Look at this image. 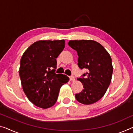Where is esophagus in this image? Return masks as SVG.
I'll return each mask as SVG.
<instances>
[{
  "label": "esophagus",
  "mask_w": 133,
  "mask_h": 133,
  "mask_svg": "<svg viewBox=\"0 0 133 133\" xmlns=\"http://www.w3.org/2000/svg\"><path fill=\"white\" fill-rule=\"evenodd\" d=\"M69 79H70V80L71 81H74L75 80V77H74V76H70L69 77Z\"/></svg>",
  "instance_id": "34e87169"
}]
</instances>
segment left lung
Wrapping results in <instances>:
<instances>
[{
	"label": "left lung",
	"mask_w": 133,
	"mask_h": 133,
	"mask_svg": "<svg viewBox=\"0 0 133 133\" xmlns=\"http://www.w3.org/2000/svg\"><path fill=\"white\" fill-rule=\"evenodd\" d=\"M68 45L77 52L79 68L87 70L83 77L77 78L83 84V89L75 97L82 104H93L103 96L111 83V57L103 46L92 40H70Z\"/></svg>",
	"instance_id": "obj_1"
}]
</instances>
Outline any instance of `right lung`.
<instances>
[{"label": "right lung", "mask_w": 133, "mask_h": 133, "mask_svg": "<svg viewBox=\"0 0 133 133\" xmlns=\"http://www.w3.org/2000/svg\"><path fill=\"white\" fill-rule=\"evenodd\" d=\"M65 48V40H39L22 55L19 74L28 100L43 109L54 106L61 87L69 81L66 75L55 73L58 58Z\"/></svg>", "instance_id": "add662e5"}]
</instances>
